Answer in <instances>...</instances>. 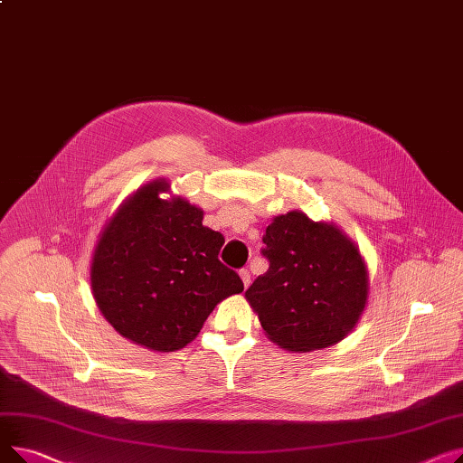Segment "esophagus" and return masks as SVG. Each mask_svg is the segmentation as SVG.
<instances>
[{
	"mask_svg": "<svg viewBox=\"0 0 463 463\" xmlns=\"http://www.w3.org/2000/svg\"><path fill=\"white\" fill-rule=\"evenodd\" d=\"M240 278H241V281H244V287L248 288L250 283H251V274H250V270H248V269H241V270H240Z\"/></svg>",
	"mask_w": 463,
	"mask_h": 463,
	"instance_id": "esophagus-1",
	"label": "esophagus"
}]
</instances>
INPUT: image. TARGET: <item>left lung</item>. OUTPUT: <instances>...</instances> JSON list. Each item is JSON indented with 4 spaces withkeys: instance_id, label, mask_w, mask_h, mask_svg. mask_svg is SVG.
Listing matches in <instances>:
<instances>
[{
    "instance_id": "8db88e82",
    "label": "left lung",
    "mask_w": 463,
    "mask_h": 463,
    "mask_svg": "<svg viewBox=\"0 0 463 463\" xmlns=\"http://www.w3.org/2000/svg\"><path fill=\"white\" fill-rule=\"evenodd\" d=\"M262 244L270 266L246 298L272 342L313 351L344 339L368 298L366 264L353 241L334 225L288 212L269 225Z\"/></svg>"
}]
</instances>
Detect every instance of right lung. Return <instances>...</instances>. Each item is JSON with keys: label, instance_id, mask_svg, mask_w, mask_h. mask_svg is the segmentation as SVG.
<instances>
[{"label": "right lung", "instance_id": "1", "mask_svg": "<svg viewBox=\"0 0 463 463\" xmlns=\"http://www.w3.org/2000/svg\"><path fill=\"white\" fill-rule=\"evenodd\" d=\"M168 184L138 189L101 234L91 260L93 298L124 337L154 351L194 339L240 276L219 260L225 238L203 225V210L163 201Z\"/></svg>", "mask_w": 463, "mask_h": 463}]
</instances>
